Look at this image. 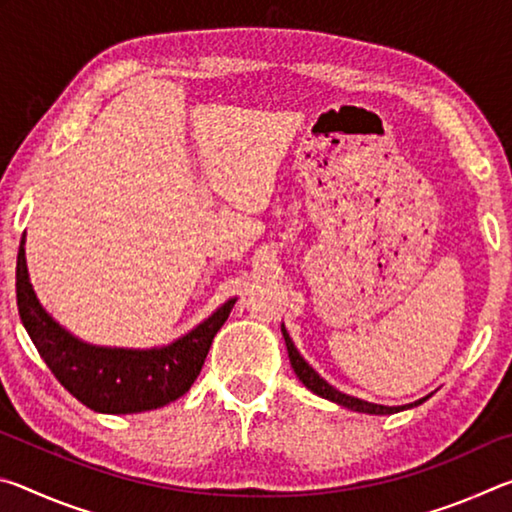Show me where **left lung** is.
<instances>
[{
    "instance_id": "8db88e82",
    "label": "left lung",
    "mask_w": 512,
    "mask_h": 512,
    "mask_svg": "<svg viewBox=\"0 0 512 512\" xmlns=\"http://www.w3.org/2000/svg\"><path fill=\"white\" fill-rule=\"evenodd\" d=\"M282 336H284V343H287V352H289V361H291V368L296 370L298 379L305 384L311 393H316L318 397H323V400H329L339 406H345V409L350 411H357V413H370V415H391V413H400L406 409H413V406H420L422 402H427L431 395L422 397V400H415L411 404H404V406H384V404H372L366 400H359V397H352L348 393H341L339 388H334L332 384H327V381L318 375V372L309 366V363L300 357V352L296 345H293L291 336L287 332V327L282 323Z\"/></svg>"
}]
</instances>
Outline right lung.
<instances>
[{
  "label": "right lung",
  "mask_w": 512,
  "mask_h": 512,
  "mask_svg": "<svg viewBox=\"0 0 512 512\" xmlns=\"http://www.w3.org/2000/svg\"><path fill=\"white\" fill-rule=\"evenodd\" d=\"M17 253V309L40 357L76 400L97 413L153 411L183 397L201 372L212 339L228 320L237 298L176 341L158 348H112L74 336L40 305L27 268L24 239Z\"/></svg>",
  "instance_id": "right-lung-1"
}]
</instances>
